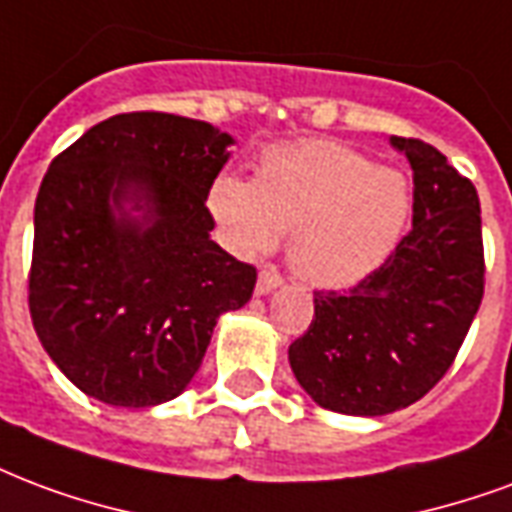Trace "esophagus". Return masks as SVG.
I'll return each mask as SVG.
<instances>
[{
    "instance_id": "34e87169",
    "label": "esophagus",
    "mask_w": 512,
    "mask_h": 512,
    "mask_svg": "<svg viewBox=\"0 0 512 512\" xmlns=\"http://www.w3.org/2000/svg\"><path fill=\"white\" fill-rule=\"evenodd\" d=\"M276 287H282V276L276 274V271H268V268H263V271H260V276H257L255 293L268 295V293H274Z\"/></svg>"
}]
</instances>
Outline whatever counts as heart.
I'll return each instance as SVG.
<instances>
[{"instance_id": "obj_1", "label": "heart", "mask_w": 512, "mask_h": 512, "mask_svg": "<svg viewBox=\"0 0 512 512\" xmlns=\"http://www.w3.org/2000/svg\"><path fill=\"white\" fill-rule=\"evenodd\" d=\"M206 203L238 255H266L293 233V271L328 290L372 276L399 246L412 211L399 170L328 140L268 149L255 181L222 173Z\"/></svg>"}]
</instances>
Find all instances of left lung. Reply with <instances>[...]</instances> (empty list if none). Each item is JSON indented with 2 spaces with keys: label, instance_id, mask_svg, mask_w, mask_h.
I'll return each mask as SVG.
<instances>
[{
  "label": "left lung",
  "instance_id": "8db88e82",
  "mask_svg": "<svg viewBox=\"0 0 512 512\" xmlns=\"http://www.w3.org/2000/svg\"><path fill=\"white\" fill-rule=\"evenodd\" d=\"M412 165V230L350 293H314L309 331L287 350L323 410L377 418L442 380L483 298V230L472 181L423 140L391 138Z\"/></svg>",
  "mask_w": 512,
  "mask_h": 512
}]
</instances>
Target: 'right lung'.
Masks as SVG:
<instances>
[{"label": "right lung", "instance_id": "right-lung-1", "mask_svg": "<svg viewBox=\"0 0 512 512\" xmlns=\"http://www.w3.org/2000/svg\"><path fill=\"white\" fill-rule=\"evenodd\" d=\"M233 135L173 113L94 124L45 173L34 203L29 312L86 396L146 410L198 374L217 320L257 271L211 241L206 198Z\"/></svg>", "mask_w": 512, "mask_h": 512}]
</instances>
